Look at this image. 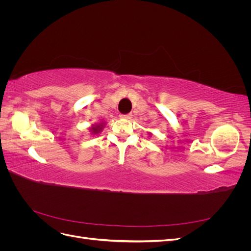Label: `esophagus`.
I'll return each instance as SVG.
<instances>
[{"mask_svg":"<svg viewBox=\"0 0 251 251\" xmlns=\"http://www.w3.org/2000/svg\"><path fill=\"white\" fill-rule=\"evenodd\" d=\"M120 117L124 118V119H131L132 114H125V115H120Z\"/></svg>","mask_w":251,"mask_h":251,"instance_id":"1","label":"esophagus"}]
</instances>
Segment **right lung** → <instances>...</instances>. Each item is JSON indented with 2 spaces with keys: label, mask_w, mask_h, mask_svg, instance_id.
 <instances>
[{
  "label": "right lung",
  "mask_w": 251,
  "mask_h": 251,
  "mask_svg": "<svg viewBox=\"0 0 251 251\" xmlns=\"http://www.w3.org/2000/svg\"><path fill=\"white\" fill-rule=\"evenodd\" d=\"M101 126H102V125L100 124V126H98V125H97V126H93V127H92V132H93L94 134H96V133H98V132H100V131L101 130Z\"/></svg>",
  "instance_id": "obj_1"
}]
</instances>
